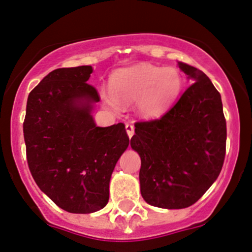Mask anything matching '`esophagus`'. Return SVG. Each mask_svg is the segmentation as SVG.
Returning <instances> with one entry per match:
<instances>
[{
  "label": "esophagus",
  "instance_id": "34e87169",
  "mask_svg": "<svg viewBox=\"0 0 252 252\" xmlns=\"http://www.w3.org/2000/svg\"><path fill=\"white\" fill-rule=\"evenodd\" d=\"M126 132L127 135H128L129 138H132L133 134H134V126H133L132 124H126Z\"/></svg>",
  "mask_w": 252,
  "mask_h": 252
}]
</instances>
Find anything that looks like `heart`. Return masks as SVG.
I'll use <instances>...</instances> for the list:
<instances>
[{
	"mask_svg": "<svg viewBox=\"0 0 252 252\" xmlns=\"http://www.w3.org/2000/svg\"><path fill=\"white\" fill-rule=\"evenodd\" d=\"M183 87L180 73L173 68L139 63L115 72L111 78V91H103V102L118 112L123 103L137 101L144 117L156 118L166 112L176 101Z\"/></svg>",
	"mask_w": 252,
	"mask_h": 252,
	"instance_id": "1",
	"label": "heart"
}]
</instances>
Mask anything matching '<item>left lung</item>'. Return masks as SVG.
Returning <instances> with one entry per match:
<instances>
[{
	"label": "left lung",
	"mask_w": 252,
	"mask_h": 252,
	"mask_svg": "<svg viewBox=\"0 0 252 252\" xmlns=\"http://www.w3.org/2000/svg\"><path fill=\"white\" fill-rule=\"evenodd\" d=\"M194 82L161 118L135 123L131 146L141 158V196L161 209L191 206L220 176L226 121L220 92L197 68L179 62Z\"/></svg>",
	"instance_id": "1"
}]
</instances>
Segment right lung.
<instances>
[{
	"label": "right lung",
	"mask_w": 252,
	"mask_h": 252,
	"mask_svg": "<svg viewBox=\"0 0 252 252\" xmlns=\"http://www.w3.org/2000/svg\"><path fill=\"white\" fill-rule=\"evenodd\" d=\"M92 66L58 68L28 95L23 123L27 161L40 190L70 214L105 208L109 180L129 138L123 123L97 127L100 95Z\"/></svg>",
	"instance_id": "obj_1"
}]
</instances>
